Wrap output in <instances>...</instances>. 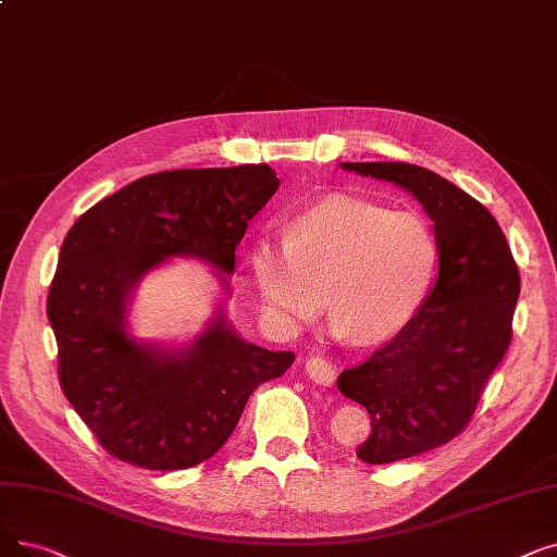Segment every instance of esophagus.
Wrapping results in <instances>:
<instances>
[{"mask_svg": "<svg viewBox=\"0 0 557 557\" xmlns=\"http://www.w3.org/2000/svg\"><path fill=\"white\" fill-rule=\"evenodd\" d=\"M305 373L311 382H317L321 386H332L334 377H336V369L332 367V361H327L323 357H309L305 361Z\"/></svg>", "mask_w": 557, "mask_h": 557, "instance_id": "esophagus-1", "label": "esophagus"}]
</instances>
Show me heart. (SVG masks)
<instances>
[{"instance_id":"b5f03b06","label":"heart","mask_w":557,"mask_h":557,"mask_svg":"<svg viewBox=\"0 0 557 557\" xmlns=\"http://www.w3.org/2000/svg\"><path fill=\"white\" fill-rule=\"evenodd\" d=\"M437 263L425 215L344 196L302 209L286 238L263 236L250 252L261 309L277 330L300 332L330 300L332 332L361 342L389 338L417 317Z\"/></svg>"}]
</instances>
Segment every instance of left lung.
<instances>
[{
  "label": "left lung",
  "instance_id": "1",
  "mask_svg": "<svg viewBox=\"0 0 557 557\" xmlns=\"http://www.w3.org/2000/svg\"><path fill=\"white\" fill-rule=\"evenodd\" d=\"M421 202L440 240V273L417 317L336 380L371 414L357 457L389 465L462 432L512 338L519 271L494 215L453 182L403 161L342 163Z\"/></svg>",
  "mask_w": 557,
  "mask_h": 557
}]
</instances>
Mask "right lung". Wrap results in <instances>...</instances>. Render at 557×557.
<instances>
[{
	"label": "right lung",
	"instance_id": "add662e5",
	"mask_svg": "<svg viewBox=\"0 0 557 557\" xmlns=\"http://www.w3.org/2000/svg\"><path fill=\"white\" fill-rule=\"evenodd\" d=\"M280 180L269 163L140 177L70 227L47 296L59 382L95 437L152 471L196 467L236 428L250 394L294 364L292 350L240 338L225 305L184 346L129 332L136 286L173 257L209 263L230 294L234 252Z\"/></svg>",
	"mask_w": 557,
	"mask_h": 557
}]
</instances>
